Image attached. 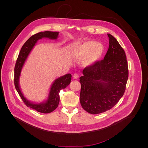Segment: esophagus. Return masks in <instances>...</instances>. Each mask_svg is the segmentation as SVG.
<instances>
[{
    "label": "esophagus",
    "instance_id": "34e87169",
    "mask_svg": "<svg viewBox=\"0 0 148 148\" xmlns=\"http://www.w3.org/2000/svg\"><path fill=\"white\" fill-rule=\"evenodd\" d=\"M73 79H77L79 78V74L77 73H74V75H73Z\"/></svg>",
    "mask_w": 148,
    "mask_h": 148
}]
</instances>
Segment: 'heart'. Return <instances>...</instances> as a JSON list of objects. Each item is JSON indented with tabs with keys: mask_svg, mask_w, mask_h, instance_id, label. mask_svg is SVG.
<instances>
[{
	"mask_svg": "<svg viewBox=\"0 0 148 148\" xmlns=\"http://www.w3.org/2000/svg\"><path fill=\"white\" fill-rule=\"evenodd\" d=\"M105 53V47L100 42L89 40L73 45L70 50L71 56L77 60L83 59L85 66H90L99 62Z\"/></svg>",
	"mask_w": 148,
	"mask_h": 148,
	"instance_id": "obj_1",
	"label": "heart"
}]
</instances>
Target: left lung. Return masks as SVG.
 <instances>
[{"instance_id":"1","label":"left lung","mask_w":148,"mask_h":148,"mask_svg":"<svg viewBox=\"0 0 148 148\" xmlns=\"http://www.w3.org/2000/svg\"><path fill=\"white\" fill-rule=\"evenodd\" d=\"M108 36L109 45L104 59L85 67L80 77V104L93 114L106 112L119 102L128 79L125 51L114 37Z\"/></svg>"}]
</instances>
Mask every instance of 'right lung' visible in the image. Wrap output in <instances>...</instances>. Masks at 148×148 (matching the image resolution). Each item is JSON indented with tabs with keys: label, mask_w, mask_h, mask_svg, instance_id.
<instances>
[{
	"label": "right lung",
	"mask_w": 148,
	"mask_h": 148,
	"mask_svg": "<svg viewBox=\"0 0 148 148\" xmlns=\"http://www.w3.org/2000/svg\"><path fill=\"white\" fill-rule=\"evenodd\" d=\"M59 33L58 32L44 31L36 34L30 37L22 46L14 69V84L23 101L27 106L42 113H51L58 106L60 101L59 92L61 89L65 88L70 84L72 75L70 73H68L56 79L51 86L47 100L39 104L33 103L24 96L19 86V78L22 67L38 40L44 38L56 39L58 38Z\"/></svg>",
	"instance_id": "right-lung-1"
}]
</instances>
